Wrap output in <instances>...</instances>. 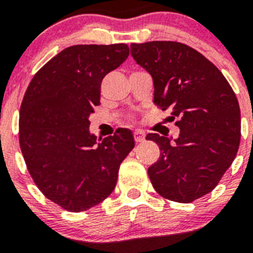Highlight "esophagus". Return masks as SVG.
Here are the masks:
<instances>
[{
    "mask_svg": "<svg viewBox=\"0 0 253 253\" xmlns=\"http://www.w3.org/2000/svg\"><path fill=\"white\" fill-rule=\"evenodd\" d=\"M144 139H146V134L143 133V131L140 130L134 131V140H135V142L139 143V142H143Z\"/></svg>",
    "mask_w": 253,
    "mask_h": 253,
    "instance_id": "esophagus-1",
    "label": "esophagus"
}]
</instances>
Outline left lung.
Here are the masks:
<instances>
[{
	"label": "left lung",
	"mask_w": 253,
	"mask_h": 253,
	"mask_svg": "<svg viewBox=\"0 0 253 253\" xmlns=\"http://www.w3.org/2000/svg\"><path fill=\"white\" fill-rule=\"evenodd\" d=\"M131 57L153 78L154 105L178 118V138L149 133L161 156L148 169L163 198L191 203L210 193L236 158L241 110L222 72L189 45L176 42L131 44Z\"/></svg>",
	"instance_id": "left-lung-1"
}]
</instances>
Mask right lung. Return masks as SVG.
I'll return each instance as SVG.
<instances>
[{"label": "right lung", "instance_id": "add662e5", "mask_svg": "<svg viewBox=\"0 0 253 253\" xmlns=\"http://www.w3.org/2000/svg\"><path fill=\"white\" fill-rule=\"evenodd\" d=\"M129 55L126 44L68 46L31 80L20 107L19 139L29 173L49 200L84 211L115 189L120 163L134 148L133 133H90L101 81Z\"/></svg>", "mask_w": 253, "mask_h": 253}]
</instances>
